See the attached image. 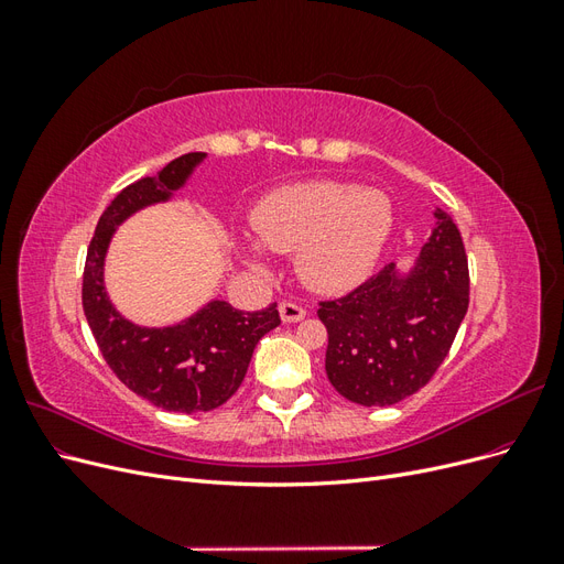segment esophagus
Wrapping results in <instances>:
<instances>
[{
  "instance_id": "34e87169",
  "label": "esophagus",
  "mask_w": 564,
  "mask_h": 564,
  "mask_svg": "<svg viewBox=\"0 0 564 564\" xmlns=\"http://www.w3.org/2000/svg\"><path fill=\"white\" fill-rule=\"evenodd\" d=\"M280 317L282 322L286 324H294V322H301L305 317V308H301V305L292 303V301H282L280 303Z\"/></svg>"
}]
</instances>
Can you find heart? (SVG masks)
<instances>
[{
    "mask_svg": "<svg viewBox=\"0 0 564 564\" xmlns=\"http://www.w3.org/2000/svg\"><path fill=\"white\" fill-rule=\"evenodd\" d=\"M259 242L296 251L301 282L317 294H344L369 278L392 230L390 199L373 187L308 181L265 195L251 214ZM259 261V249L247 247Z\"/></svg>",
    "mask_w": 564,
    "mask_h": 564,
    "instance_id": "heart-1",
    "label": "heart"
}]
</instances>
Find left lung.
I'll return each instance as SVG.
<instances>
[{
    "label": "left lung",
    "instance_id": "1",
    "mask_svg": "<svg viewBox=\"0 0 564 564\" xmlns=\"http://www.w3.org/2000/svg\"><path fill=\"white\" fill-rule=\"evenodd\" d=\"M437 224L412 270L388 263L350 294L322 301L329 334L324 369L346 400L390 406L433 379L468 311L470 278L452 216Z\"/></svg>",
    "mask_w": 564,
    "mask_h": 564
}]
</instances>
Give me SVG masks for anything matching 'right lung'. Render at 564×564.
I'll use <instances>...</instances> for the list:
<instances>
[{
    "label": "right lung",
    "mask_w": 564,
    "mask_h": 564,
    "mask_svg": "<svg viewBox=\"0 0 564 564\" xmlns=\"http://www.w3.org/2000/svg\"><path fill=\"white\" fill-rule=\"evenodd\" d=\"M204 158L187 152L158 176L127 185L98 218L82 280L84 315L108 367L135 395L178 414L212 412L228 402L245 381L256 344L280 324L278 303L245 313L212 301L174 327L150 329L124 319L106 294L104 263L117 226L150 204L166 202Z\"/></svg>",
    "instance_id": "add662e5"
}]
</instances>
